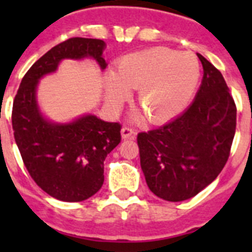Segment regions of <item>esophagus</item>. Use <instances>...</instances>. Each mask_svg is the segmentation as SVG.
<instances>
[{
	"label": "esophagus",
	"mask_w": 252,
	"mask_h": 252,
	"mask_svg": "<svg viewBox=\"0 0 252 252\" xmlns=\"http://www.w3.org/2000/svg\"><path fill=\"white\" fill-rule=\"evenodd\" d=\"M121 135H122V139H133V137L136 136V132L135 130L128 126H124L121 130Z\"/></svg>",
	"instance_id": "34e87169"
}]
</instances>
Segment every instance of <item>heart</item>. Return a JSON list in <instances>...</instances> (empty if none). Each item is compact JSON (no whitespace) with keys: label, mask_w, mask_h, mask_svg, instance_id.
<instances>
[{"label":"heart","mask_w":252,"mask_h":252,"mask_svg":"<svg viewBox=\"0 0 252 252\" xmlns=\"http://www.w3.org/2000/svg\"><path fill=\"white\" fill-rule=\"evenodd\" d=\"M201 77L197 58L168 48L146 49L120 60L106 82L113 102L137 90L136 103L153 124L168 121L186 108Z\"/></svg>","instance_id":"1"}]
</instances>
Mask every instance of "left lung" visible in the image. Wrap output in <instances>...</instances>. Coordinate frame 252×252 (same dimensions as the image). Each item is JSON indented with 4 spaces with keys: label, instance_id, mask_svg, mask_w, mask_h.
Masks as SVG:
<instances>
[{
    "label": "left lung",
    "instance_id": "8db88e82",
    "mask_svg": "<svg viewBox=\"0 0 252 252\" xmlns=\"http://www.w3.org/2000/svg\"><path fill=\"white\" fill-rule=\"evenodd\" d=\"M203 79L194 101L164 126L140 132V164L149 189L169 202L186 201L212 183L230 157L236 104L221 72L201 54Z\"/></svg>",
    "mask_w": 252,
    "mask_h": 252
}]
</instances>
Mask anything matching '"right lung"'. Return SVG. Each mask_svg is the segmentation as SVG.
<instances>
[{
  "instance_id": "add662e5",
  "label": "right lung",
  "mask_w": 252,
  "mask_h": 252,
  "mask_svg": "<svg viewBox=\"0 0 252 252\" xmlns=\"http://www.w3.org/2000/svg\"><path fill=\"white\" fill-rule=\"evenodd\" d=\"M104 41L70 37L36 60L20 83L12 106V128L22 161L35 183L63 202H82L103 184V161L121 141V125L87 115L70 124H53L40 113L36 86L62 59L93 58L102 69Z\"/></svg>"
}]
</instances>
